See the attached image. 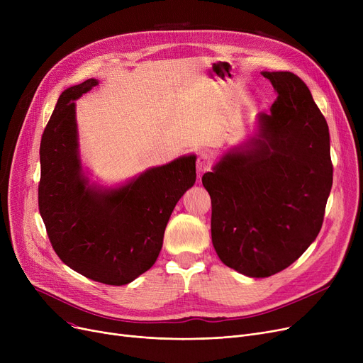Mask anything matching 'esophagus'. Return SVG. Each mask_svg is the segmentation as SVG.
Segmentation results:
<instances>
[{"label":"esophagus","mask_w":363,"mask_h":363,"mask_svg":"<svg viewBox=\"0 0 363 363\" xmlns=\"http://www.w3.org/2000/svg\"><path fill=\"white\" fill-rule=\"evenodd\" d=\"M211 167H212L211 156H207V155L199 156V159H197V172H199V175L204 174V172H207V170H211Z\"/></svg>","instance_id":"34e87169"}]
</instances>
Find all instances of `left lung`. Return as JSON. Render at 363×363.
I'll return each mask as SVG.
<instances>
[{
    "mask_svg": "<svg viewBox=\"0 0 363 363\" xmlns=\"http://www.w3.org/2000/svg\"><path fill=\"white\" fill-rule=\"evenodd\" d=\"M278 97L255 135L231 147L201 182L212 199V242L228 268L271 277L318 237L333 186L330 130L291 72H262Z\"/></svg>",
    "mask_w": 363,
    "mask_h": 363,
    "instance_id": "1",
    "label": "left lung"
}]
</instances>
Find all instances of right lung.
<instances>
[{
    "mask_svg": "<svg viewBox=\"0 0 363 363\" xmlns=\"http://www.w3.org/2000/svg\"><path fill=\"white\" fill-rule=\"evenodd\" d=\"M99 85L86 79L62 92L43 133L38 204L54 252L78 274L125 285L159 257L167 220L196 182V156L150 167L118 186L89 181L79 155L76 103Z\"/></svg>",
    "mask_w": 363,
    "mask_h": 363,
    "instance_id": "obj_1",
    "label": "right lung"
}]
</instances>
